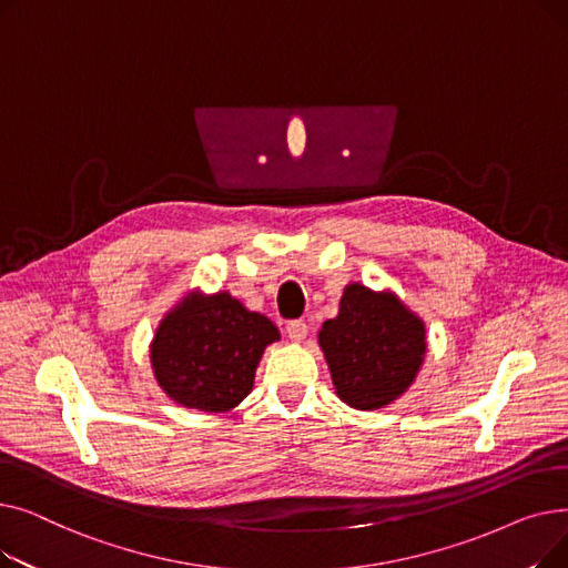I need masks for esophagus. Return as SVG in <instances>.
<instances>
[{
  "mask_svg": "<svg viewBox=\"0 0 568 568\" xmlns=\"http://www.w3.org/2000/svg\"><path fill=\"white\" fill-rule=\"evenodd\" d=\"M285 332H287L290 341H294V343H302V341L308 336V324H306L304 320H292V322H287Z\"/></svg>",
  "mask_w": 568,
  "mask_h": 568,
  "instance_id": "1",
  "label": "esophagus"
}]
</instances>
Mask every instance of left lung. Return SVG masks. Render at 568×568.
I'll return each mask as SVG.
<instances>
[{
    "mask_svg": "<svg viewBox=\"0 0 568 568\" xmlns=\"http://www.w3.org/2000/svg\"><path fill=\"white\" fill-rule=\"evenodd\" d=\"M320 345L341 400L356 409H377L412 384L426 352L424 322L394 294L347 285L341 313L326 320Z\"/></svg>",
    "mask_w": 568,
    "mask_h": 568,
    "instance_id": "1",
    "label": "left lung"
}]
</instances>
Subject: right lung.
Listing matches in <instances>:
<instances>
[{
  "mask_svg": "<svg viewBox=\"0 0 568 568\" xmlns=\"http://www.w3.org/2000/svg\"><path fill=\"white\" fill-rule=\"evenodd\" d=\"M274 341V322L246 311L227 292L189 296L159 326L154 375L179 405L225 412L251 394L260 356Z\"/></svg>",
  "mask_w": 568,
  "mask_h": 568,
  "instance_id": "right-lung-1",
  "label": "right lung"
}]
</instances>
